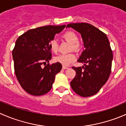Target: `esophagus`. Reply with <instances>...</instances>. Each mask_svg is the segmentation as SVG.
<instances>
[{"label": "esophagus", "instance_id": "1", "mask_svg": "<svg viewBox=\"0 0 126 126\" xmlns=\"http://www.w3.org/2000/svg\"><path fill=\"white\" fill-rule=\"evenodd\" d=\"M62 68H63V69H68V67L65 66H63V67H62Z\"/></svg>", "mask_w": 126, "mask_h": 126}]
</instances>
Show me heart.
<instances>
[{
    "label": "heart",
    "mask_w": 126,
    "mask_h": 126,
    "mask_svg": "<svg viewBox=\"0 0 126 126\" xmlns=\"http://www.w3.org/2000/svg\"><path fill=\"white\" fill-rule=\"evenodd\" d=\"M63 38L71 43V49L78 50L80 47V43H79L78 36L74 32L71 31L66 32L63 35ZM50 48L52 52L57 53L58 50V42L55 39H52L50 42ZM76 57L73 53L69 54H62L57 56L54 58V61L64 66L69 65L72 62L75 61Z\"/></svg>",
    "instance_id": "heart-1"
}]
</instances>
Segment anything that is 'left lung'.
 Instances as JSON below:
<instances>
[{"label": "left lung", "mask_w": 126, "mask_h": 126, "mask_svg": "<svg viewBox=\"0 0 126 126\" xmlns=\"http://www.w3.org/2000/svg\"><path fill=\"white\" fill-rule=\"evenodd\" d=\"M71 27L82 35L85 50L78 60L84 66L72 68L76 72L71 82L76 93L89 97L99 92L111 73L113 53L107 35L97 28L88 23H71Z\"/></svg>", "instance_id": "8db88e82"}]
</instances>
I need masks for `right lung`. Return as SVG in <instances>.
Masks as SVG:
<instances>
[{
  "label": "right lung",
  "mask_w": 126,
  "mask_h": 126,
  "mask_svg": "<svg viewBox=\"0 0 126 126\" xmlns=\"http://www.w3.org/2000/svg\"><path fill=\"white\" fill-rule=\"evenodd\" d=\"M66 25H47L29 30L16 40L12 52L16 78L22 88L33 96L45 94L51 90L62 64H50V41ZM48 64L42 68L44 63Z\"/></svg>",
  "instance_id": "obj_1"
}]
</instances>
